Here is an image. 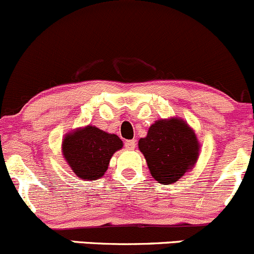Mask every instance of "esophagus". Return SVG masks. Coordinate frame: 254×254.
<instances>
[{"instance_id": "34e87169", "label": "esophagus", "mask_w": 254, "mask_h": 254, "mask_svg": "<svg viewBox=\"0 0 254 254\" xmlns=\"http://www.w3.org/2000/svg\"><path fill=\"white\" fill-rule=\"evenodd\" d=\"M125 146L128 150H133L135 148V139H128L125 142Z\"/></svg>"}]
</instances>
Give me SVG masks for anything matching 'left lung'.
<instances>
[{"label": "left lung", "mask_w": 254, "mask_h": 254, "mask_svg": "<svg viewBox=\"0 0 254 254\" xmlns=\"http://www.w3.org/2000/svg\"><path fill=\"white\" fill-rule=\"evenodd\" d=\"M138 148L150 175L161 185H172L197 164L200 144L194 129L180 117L156 120Z\"/></svg>", "instance_id": "8db88e82"}]
</instances>
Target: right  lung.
<instances>
[{"instance_id": "1", "label": "right lung", "mask_w": 254, "mask_h": 254, "mask_svg": "<svg viewBox=\"0 0 254 254\" xmlns=\"http://www.w3.org/2000/svg\"><path fill=\"white\" fill-rule=\"evenodd\" d=\"M122 146L119 135L88 125L64 134L62 156L75 176L94 181L105 175L112 155Z\"/></svg>"}]
</instances>
